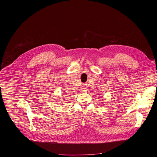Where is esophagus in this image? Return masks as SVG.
<instances>
[{"label": "esophagus", "instance_id": "esophagus-1", "mask_svg": "<svg viewBox=\"0 0 157 157\" xmlns=\"http://www.w3.org/2000/svg\"><path fill=\"white\" fill-rule=\"evenodd\" d=\"M86 88H83V91H84V92H85V91H86Z\"/></svg>", "mask_w": 157, "mask_h": 157}]
</instances>
